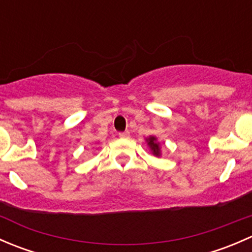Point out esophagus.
Wrapping results in <instances>:
<instances>
[{"instance_id": "esophagus-1", "label": "esophagus", "mask_w": 252, "mask_h": 252, "mask_svg": "<svg viewBox=\"0 0 252 252\" xmlns=\"http://www.w3.org/2000/svg\"><path fill=\"white\" fill-rule=\"evenodd\" d=\"M129 136H130V133H129L128 130H126V131H122V133H119V138H122V139H128Z\"/></svg>"}]
</instances>
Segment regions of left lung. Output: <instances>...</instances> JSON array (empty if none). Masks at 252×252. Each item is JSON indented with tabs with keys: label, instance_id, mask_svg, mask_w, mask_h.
Segmentation results:
<instances>
[{
	"label": "left lung",
	"instance_id": "1",
	"mask_svg": "<svg viewBox=\"0 0 252 252\" xmlns=\"http://www.w3.org/2000/svg\"><path fill=\"white\" fill-rule=\"evenodd\" d=\"M147 144H149L150 149H151V151L154 152V155L159 156V145L156 142V138H154V136L149 138L147 139Z\"/></svg>",
	"mask_w": 252,
	"mask_h": 252
}]
</instances>
